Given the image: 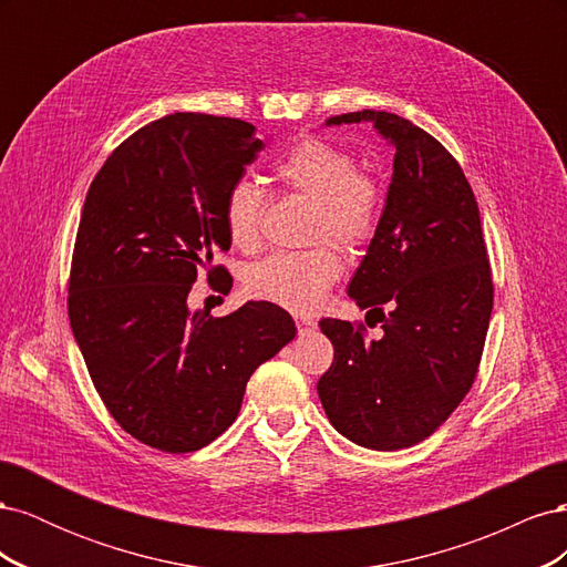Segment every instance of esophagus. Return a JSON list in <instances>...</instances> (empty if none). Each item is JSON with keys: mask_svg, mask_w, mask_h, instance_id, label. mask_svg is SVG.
<instances>
[{"mask_svg": "<svg viewBox=\"0 0 567 567\" xmlns=\"http://www.w3.org/2000/svg\"><path fill=\"white\" fill-rule=\"evenodd\" d=\"M296 323H298V331L300 333L310 331V329H315V326H317V321L312 317H305V315H296Z\"/></svg>", "mask_w": 567, "mask_h": 567, "instance_id": "esophagus-1", "label": "esophagus"}]
</instances>
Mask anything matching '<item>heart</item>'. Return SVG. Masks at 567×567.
<instances>
[{
    "mask_svg": "<svg viewBox=\"0 0 567 567\" xmlns=\"http://www.w3.org/2000/svg\"><path fill=\"white\" fill-rule=\"evenodd\" d=\"M284 192L312 198L310 236H331L342 248H367L381 227L383 186L369 169L354 167L350 151L305 136L274 167ZM269 196L265 186L241 177L225 198L221 219L229 241L252 248L260 241ZM342 260L333 244L319 241L302 250L271 252L246 269V290L290 312H310L340 279Z\"/></svg>",
    "mask_w": 567,
    "mask_h": 567,
    "instance_id": "1",
    "label": "heart"
}]
</instances>
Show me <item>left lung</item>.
Returning <instances> with one entry per match:
<instances>
[{
    "label": "left lung",
    "instance_id": "8db88e82",
    "mask_svg": "<svg viewBox=\"0 0 567 567\" xmlns=\"http://www.w3.org/2000/svg\"><path fill=\"white\" fill-rule=\"evenodd\" d=\"M369 120L394 146L379 234L350 284L364 323L321 319L333 364L317 392L340 435L369 450L419 444L466 398L483 357L494 284L473 188L435 136L385 111H357L326 125ZM369 323V319H367Z\"/></svg>",
    "mask_w": 567,
    "mask_h": 567
}]
</instances>
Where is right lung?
Here are the masks:
<instances>
[{"mask_svg": "<svg viewBox=\"0 0 567 567\" xmlns=\"http://www.w3.org/2000/svg\"><path fill=\"white\" fill-rule=\"evenodd\" d=\"M262 148L246 120L165 115L111 153L84 198L71 329L111 416L153 450L186 454L219 437L252 371L296 338L271 302L227 317L186 305L198 267L231 246L221 208ZM213 277L231 279L221 265Z\"/></svg>", "mask_w": 567, "mask_h": 567, "instance_id": "right-lung-1", "label": "right lung"}]
</instances>
